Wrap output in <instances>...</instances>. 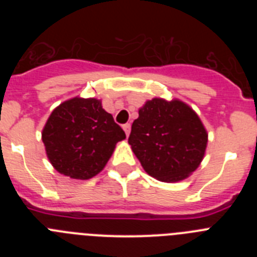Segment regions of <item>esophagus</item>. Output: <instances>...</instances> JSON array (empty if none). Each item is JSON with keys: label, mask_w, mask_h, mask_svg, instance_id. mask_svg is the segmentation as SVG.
I'll list each match as a JSON object with an SVG mask.
<instances>
[{"label": "esophagus", "mask_w": 257, "mask_h": 257, "mask_svg": "<svg viewBox=\"0 0 257 257\" xmlns=\"http://www.w3.org/2000/svg\"><path fill=\"white\" fill-rule=\"evenodd\" d=\"M122 127H123V130H124V133H126V135H127V136L130 135V130H131V124H130V123H124V124H123V126H122Z\"/></svg>", "instance_id": "esophagus-1"}]
</instances>
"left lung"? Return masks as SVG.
Returning <instances> with one entry per match:
<instances>
[{
	"label": "left lung",
	"instance_id": "obj_1",
	"mask_svg": "<svg viewBox=\"0 0 257 257\" xmlns=\"http://www.w3.org/2000/svg\"><path fill=\"white\" fill-rule=\"evenodd\" d=\"M128 144L151 176L174 183L198 167L205 156L207 133L187 104L156 97L140 108Z\"/></svg>",
	"mask_w": 257,
	"mask_h": 257
}]
</instances>
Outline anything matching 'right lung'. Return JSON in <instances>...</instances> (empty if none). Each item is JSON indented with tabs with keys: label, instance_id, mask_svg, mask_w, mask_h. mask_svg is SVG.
<instances>
[{
	"label": "right lung",
	"instance_id": "obj_1",
	"mask_svg": "<svg viewBox=\"0 0 257 257\" xmlns=\"http://www.w3.org/2000/svg\"><path fill=\"white\" fill-rule=\"evenodd\" d=\"M124 138L100 100L81 97L54 109L42 131L47 157L56 171L81 180L99 174Z\"/></svg>",
	"mask_w": 257,
	"mask_h": 257
}]
</instances>
